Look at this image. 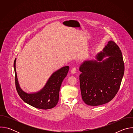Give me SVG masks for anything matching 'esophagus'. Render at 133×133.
Masks as SVG:
<instances>
[{"label": "esophagus", "instance_id": "34e87169", "mask_svg": "<svg viewBox=\"0 0 133 133\" xmlns=\"http://www.w3.org/2000/svg\"><path fill=\"white\" fill-rule=\"evenodd\" d=\"M76 70H77L76 67H72V68H71V73H72V74H75V73H76Z\"/></svg>", "mask_w": 133, "mask_h": 133}]
</instances>
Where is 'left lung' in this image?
Listing matches in <instances>:
<instances>
[{
	"mask_svg": "<svg viewBox=\"0 0 133 133\" xmlns=\"http://www.w3.org/2000/svg\"><path fill=\"white\" fill-rule=\"evenodd\" d=\"M99 53L96 61L84 62L80 66L79 83L83 101L88 105L99 106L111 101L117 94L124 74V63L118 45L109 41ZM106 55L110 57L100 61Z\"/></svg>",
	"mask_w": 133,
	"mask_h": 133,
	"instance_id": "8db88e82",
	"label": "left lung"
}]
</instances>
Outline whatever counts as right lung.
Returning <instances> with one entry per match:
<instances>
[{"instance_id": "obj_1", "label": "right lung", "mask_w": 133, "mask_h": 133, "mask_svg": "<svg viewBox=\"0 0 133 133\" xmlns=\"http://www.w3.org/2000/svg\"><path fill=\"white\" fill-rule=\"evenodd\" d=\"M16 59L14 61L15 85L20 97L28 104L37 108L48 109L54 107L59 100V93L62 83L69 70V66H65L52 74L45 87L39 91L27 94L24 92L19 85L16 70Z\"/></svg>"}]
</instances>
